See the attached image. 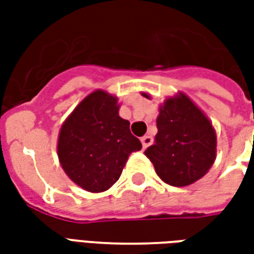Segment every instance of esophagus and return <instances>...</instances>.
I'll use <instances>...</instances> for the list:
<instances>
[{
    "label": "esophagus",
    "mask_w": 254,
    "mask_h": 254,
    "mask_svg": "<svg viewBox=\"0 0 254 254\" xmlns=\"http://www.w3.org/2000/svg\"><path fill=\"white\" fill-rule=\"evenodd\" d=\"M141 144H143V148H148L149 145L152 144V137L151 136H144V137H141Z\"/></svg>",
    "instance_id": "obj_1"
}]
</instances>
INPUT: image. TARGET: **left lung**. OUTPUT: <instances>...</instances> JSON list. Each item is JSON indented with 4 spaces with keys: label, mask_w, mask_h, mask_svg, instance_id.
Wrapping results in <instances>:
<instances>
[{
    "label": "left lung",
    "mask_w": 254,
    "mask_h": 254,
    "mask_svg": "<svg viewBox=\"0 0 254 254\" xmlns=\"http://www.w3.org/2000/svg\"><path fill=\"white\" fill-rule=\"evenodd\" d=\"M156 127L155 143L144 154L162 181L188 187L207 174L216 158V133L189 96L180 92L167 98L159 107Z\"/></svg>",
    "instance_id": "obj_1"
}]
</instances>
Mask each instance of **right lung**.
<instances>
[{
	"label": "right lung",
	"instance_id": "obj_1",
	"mask_svg": "<svg viewBox=\"0 0 254 254\" xmlns=\"http://www.w3.org/2000/svg\"><path fill=\"white\" fill-rule=\"evenodd\" d=\"M118 99L96 89L85 96L61 127L58 159L66 176L84 190L100 193L121 177L129 155L141 149L129 121L118 114Z\"/></svg>",
	"mask_w": 254,
	"mask_h": 254
}]
</instances>
